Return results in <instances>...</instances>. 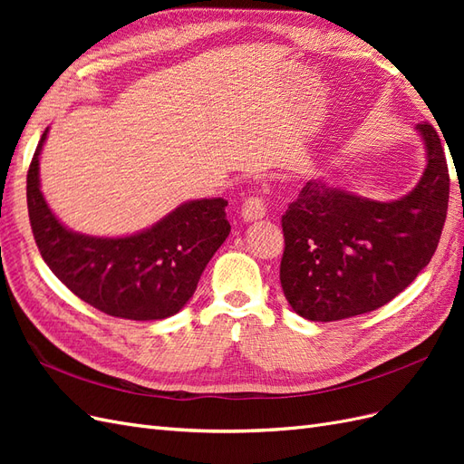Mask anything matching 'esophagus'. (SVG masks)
Here are the masks:
<instances>
[{
    "mask_svg": "<svg viewBox=\"0 0 464 464\" xmlns=\"http://www.w3.org/2000/svg\"><path fill=\"white\" fill-rule=\"evenodd\" d=\"M242 218L247 222H254L265 217V203L259 195H249L242 203Z\"/></svg>",
    "mask_w": 464,
    "mask_h": 464,
    "instance_id": "obj_1",
    "label": "esophagus"
}]
</instances>
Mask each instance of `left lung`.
Returning a JSON list of instances; mask_svg holds the SVG:
<instances>
[{
  "mask_svg": "<svg viewBox=\"0 0 464 464\" xmlns=\"http://www.w3.org/2000/svg\"><path fill=\"white\" fill-rule=\"evenodd\" d=\"M428 166L406 198L379 203L312 179L283 215L280 285L310 321L368 314L401 294L438 249L449 203L440 133L418 123Z\"/></svg>",
  "mask_w": 464,
  "mask_h": 464,
  "instance_id": "1",
  "label": "left lung"
}]
</instances>
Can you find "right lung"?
Returning a JSON list of instances; mask_svg holds the SVG:
<instances>
[{"mask_svg":"<svg viewBox=\"0 0 464 464\" xmlns=\"http://www.w3.org/2000/svg\"><path fill=\"white\" fill-rule=\"evenodd\" d=\"M46 133L26 172V205L42 259L75 296L98 312L133 321L178 314L230 234L228 201L186 203L152 228L130 237L73 234L52 215L40 191L38 157Z\"/></svg>","mask_w":464,"mask_h":464,"instance_id":"obj_1","label":"right lung"}]
</instances>
